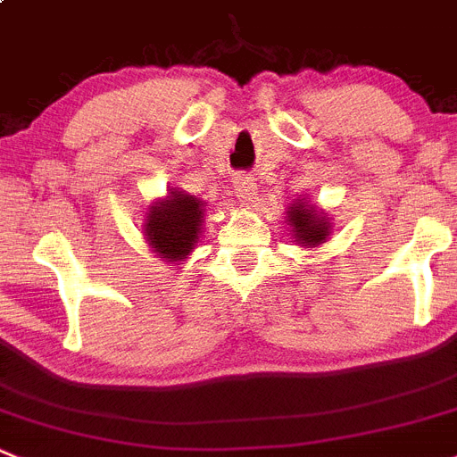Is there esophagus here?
I'll use <instances>...</instances> for the list:
<instances>
[{
    "mask_svg": "<svg viewBox=\"0 0 457 457\" xmlns=\"http://www.w3.org/2000/svg\"><path fill=\"white\" fill-rule=\"evenodd\" d=\"M233 190H236L237 197L246 204L255 202V195H258V186L253 184V177L249 175H237L236 179H233Z\"/></svg>",
    "mask_w": 457,
    "mask_h": 457,
    "instance_id": "1",
    "label": "esophagus"
}]
</instances>
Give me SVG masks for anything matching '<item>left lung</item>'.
Returning a JSON list of instances; mask_svg holds the SVG:
<instances>
[{"label": "left lung", "mask_w": 457, "mask_h": 457, "mask_svg": "<svg viewBox=\"0 0 457 457\" xmlns=\"http://www.w3.org/2000/svg\"><path fill=\"white\" fill-rule=\"evenodd\" d=\"M289 224L294 226V236H296V242H301L303 246L320 245V242L328 237V221L320 220L316 215L314 208H305L303 204L298 206H291L289 211Z\"/></svg>", "instance_id": "left-lung-1"}]
</instances>
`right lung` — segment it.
<instances>
[{
  "mask_svg": "<svg viewBox=\"0 0 457 457\" xmlns=\"http://www.w3.org/2000/svg\"><path fill=\"white\" fill-rule=\"evenodd\" d=\"M202 215V204L197 199L190 195L172 193V197L152 206V211L147 212V242L152 249L163 253V258L181 260L197 242Z\"/></svg>",
  "mask_w": 457,
  "mask_h": 457,
  "instance_id": "right-lung-1",
  "label": "right lung"
}]
</instances>
